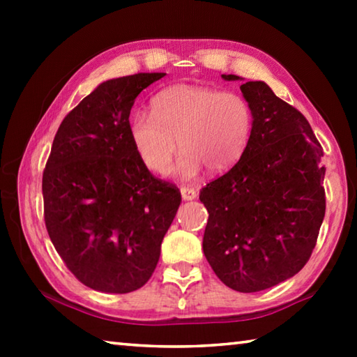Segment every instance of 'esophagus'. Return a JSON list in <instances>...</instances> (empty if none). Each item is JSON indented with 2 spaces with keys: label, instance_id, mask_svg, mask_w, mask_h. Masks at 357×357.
Returning a JSON list of instances; mask_svg holds the SVG:
<instances>
[{
  "label": "esophagus",
  "instance_id": "1",
  "mask_svg": "<svg viewBox=\"0 0 357 357\" xmlns=\"http://www.w3.org/2000/svg\"><path fill=\"white\" fill-rule=\"evenodd\" d=\"M181 197H183L184 202L195 200V198H197V192H195V189H190V187L183 185V187H181Z\"/></svg>",
  "mask_w": 357,
  "mask_h": 357
}]
</instances>
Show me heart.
<instances>
[{
	"label": "heart",
	"instance_id": "b5f03b06",
	"mask_svg": "<svg viewBox=\"0 0 357 357\" xmlns=\"http://www.w3.org/2000/svg\"><path fill=\"white\" fill-rule=\"evenodd\" d=\"M153 116L130 118L129 137L138 159L153 173H165L178 146L176 173L195 178L203 167L225 173L245 153L253 129V112L241 94L215 88L176 84L153 99Z\"/></svg>",
	"mask_w": 357,
	"mask_h": 357
}]
</instances>
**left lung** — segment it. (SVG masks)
Segmentation results:
<instances>
[{
    "mask_svg": "<svg viewBox=\"0 0 357 357\" xmlns=\"http://www.w3.org/2000/svg\"><path fill=\"white\" fill-rule=\"evenodd\" d=\"M241 91L253 112L250 142L238 164L200 192L209 213L203 252L227 287L255 293L309 261L324 219L326 168L304 114L264 82H247Z\"/></svg>",
    "mask_w": 357,
    "mask_h": 357,
    "instance_id": "obj_1",
    "label": "left lung"
}]
</instances>
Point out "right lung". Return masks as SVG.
<instances>
[{
  "instance_id": "1",
  "label": "right lung",
  "mask_w": 357,
  "mask_h": 357,
  "mask_svg": "<svg viewBox=\"0 0 357 357\" xmlns=\"http://www.w3.org/2000/svg\"><path fill=\"white\" fill-rule=\"evenodd\" d=\"M164 75L100 83L63 119L52 144L42 176L48 236L96 291L130 293L149 280L181 204L179 190L151 174L129 137L137 96Z\"/></svg>"
}]
</instances>
